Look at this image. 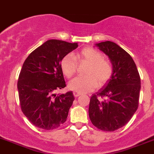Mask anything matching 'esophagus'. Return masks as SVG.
Masks as SVG:
<instances>
[{
    "label": "esophagus",
    "mask_w": 154,
    "mask_h": 154,
    "mask_svg": "<svg viewBox=\"0 0 154 154\" xmlns=\"http://www.w3.org/2000/svg\"><path fill=\"white\" fill-rule=\"evenodd\" d=\"M73 95H74V96H75V97H78V96H80L81 93H79V92L75 91V92H74V93H73Z\"/></svg>",
    "instance_id": "1"
}]
</instances>
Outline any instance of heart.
Returning a JSON list of instances; mask_svg holds the SVG:
<instances>
[{"mask_svg":"<svg viewBox=\"0 0 154 154\" xmlns=\"http://www.w3.org/2000/svg\"><path fill=\"white\" fill-rule=\"evenodd\" d=\"M88 64L85 76H78L69 83V88L79 93H88L98 86H104L110 80L113 74V66L109 60L103 58L101 52L93 47L83 49L75 58L67 54L61 61V68L67 79L73 76L76 71V60Z\"/></svg>","mask_w":154,"mask_h":154,"instance_id":"obj_1","label":"heart"}]
</instances>
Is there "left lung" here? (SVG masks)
I'll return each mask as SVG.
<instances>
[{
  "label": "left lung",
  "mask_w": 154,
  "mask_h": 154,
  "mask_svg": "<svg viewBox=\"0 0 154 154\" xmlns=\"http://www.w3.org/2000/svg\"><path fill=\"white\" fill-rule=\"evenodd\" d=\"M108 56L113 74L108 83L91 96L89 117L92 124L104 131H114L131 120L139 106L141 80L132 57L116 43L96 44Z\"/></svg>",
  "instance_id": "8db88e82"
}]
</instances>
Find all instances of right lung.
Returning a JSON list of instances; mask_svg holds the SVG:
<instances>
[{
    "instance_id": "right-lung-1",
    "label": "right lung",
    "mask_w": 154,
    "mask_h": 154,
    "mask_svg": "<svg viewBox=\"0 0 154 154\" xmlns=\"http://www.w3.org/2000/svg\"><path fill=\"white\" fill-rule=\"evenodd\" d=\"M78 46L77 43L52 39L25 60L18 82L19 100L22 112L35 126L49 131L66 122L75 98L72 91L55 93L66 87L61 60Z\"/></svg>"
}]
</instances>
